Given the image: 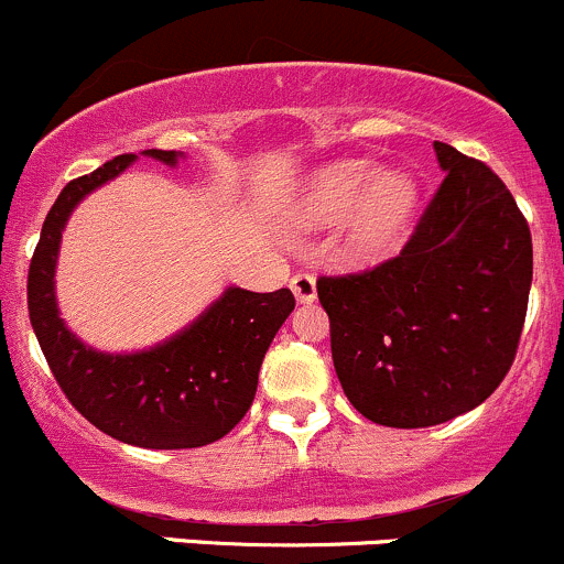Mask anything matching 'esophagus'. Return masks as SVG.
Returning <instances> with one entry per match:
<instances>
[{
  "label": "esophagus",
  "instance_id": "1",
  "mask_svg": "<svg viewBox=\"0 0 564 564\" xmlns=\"http://www.w3.org/2000/svg\"><path fill=\"white\" fill-rule=\"evenodd\" d=\"M290 290H293L301 304H312L317 299V282L312 274H295L290 280Z\"/></svg>",
  "mask_w": 564,
  "mask_h": 564
}]
</instances>
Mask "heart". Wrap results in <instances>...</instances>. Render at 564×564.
I'll return each mask as SVG.
<instances>
[{"instance_id": "obj_1", "label": "heart", "mask_w": 564, "mask_h": 564, "mask_svg": "<svg viewBox=\"0 0 564 564\" xmlns=\"http://www.w3.org/2000/svg\"><path fill=\"white\" fill-rule=\"evenodd\" d=\"M417 200L412 176L402 171L380 173L361 160L328 165L306 189V212L312 219L336 225L350 219V239L361 252L380 254L408 225Z\"/></svg>"}]
</instances>
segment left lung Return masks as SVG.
<instances>
[{
	"label": "left lung",
	"instance_id": "left-lung-1",
	"mask_svg": "<svg viewBox=\"0 0 564 564\" xmlns=\"http://www.w3.org/2000/svg\"><path fill=\"white\" fill-rule=\"evenodd\" d=\"M434 152L445 178L399 258L317 280L336 377L380 426H437L478 408L508 375L524 328V214L484 162L440 141Z\"/></svg>",
	"mask_w": 564,
	"mask_h": 564
}]
</instances>
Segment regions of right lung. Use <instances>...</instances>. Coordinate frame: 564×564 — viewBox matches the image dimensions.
<instances>
[{
    "label": "right lung",
    "instance_id": "add662e5",
    "mask_svg": "<svg viewBox=\"0 0 564 564\" xmlns=\"http://www.w3.org/2000/svg\"><path fill=\"white\" fill-rule=\"evenodd\" d=\"M141 154L171 167L184 156L162 149ZM135 160L113 156L56 197L29 265V321L65 397L100 432L138 448H200L247 415L260 364L295 299L288 288L252 293L230 284L193 323L147 350L102 352L78 339L56 304L62 234L75 206Z\"/></svg>",
    "mask_w": 564,
    "mask_h": 564
}]
</instances>
